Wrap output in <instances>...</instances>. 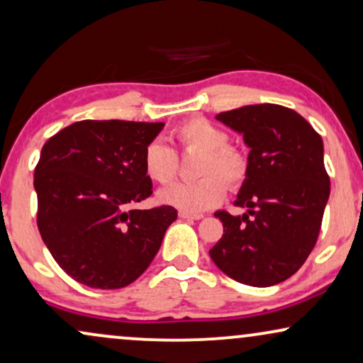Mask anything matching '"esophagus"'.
<instances>
[{
    "instance_id": "1",
    "label": "esophagus",
    "mask_w": 363,
    "mask_h": 363,
    "mask_svg": "<svg viewBox=\"0 0 363 363\" xmlns=\"http://www.w3.org/2000/svg\"><path fill=\"white\" fill-rule=\"evenodd\" d=\"M179 218L194 219V221H197V219H203L204 216L199 214V213H187V211H179Z\"/></svg>"
}]
</instances>
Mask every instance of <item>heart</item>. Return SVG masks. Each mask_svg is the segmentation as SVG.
<instances>
[{"mask_svg":"<svg viewBox=\"0 0 363 363\" xmlns=\"http://www.w3.org/2000/svg\"><path fill=\"white\" fill-rule=\"evenodd\" d=\"M182 150L201 152L197 162L199 177L192 182H177L159 191V201L187 213H201L218 206L228 186H240L247 172V157L236 145L228 144V134L206 118H191L174 130ZM145 176L157 184H169L177 176L179 160L174 149L162 140H152L142 154Z\"/></svg>","mask_w":363,"mask_h":363,"instance_id":"b5f03b06","label":"heart"}]
</instances>
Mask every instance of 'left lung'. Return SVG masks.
Segmentation results:
<instances>
[{"mask_svg": "<svg viewBox=\"0 0 363 363\" xmlns=\"http://www.w3.org/2000/svg\"><path fill=\"white\" fill-rule=\"evenodd\" d=\"M216 118L250 147L246 179L235 201L247 213H214L224 235L209 256L236 281L273 286L301 268L318 240L330 196L323 140L283 105H245Z\"/></svg>", "mask_w": 363, "mask_h": 363, "instance_id": "obj_1", "label": "left lung"}]
</instances>
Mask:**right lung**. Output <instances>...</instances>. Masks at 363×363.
Returning a JSON list of instances; mask_svg holds the SVG:
<instances>
[{"label": "right lung", "instance_id": "add662e5", "mask_svg": "<svg viewBox=\"0 0 363 363\" xmlns=\"http://www.w3.org/2000/svg\"><path fill=\"white\" fill-rule=\"evenodd\" d=\"M164 122L82 121L45 142L35 167L36 224L48 251L82 284L116 290L157 255L172 206L130 209L152 194L142 167Z\"/></svg>", "mask_w": 363, "mask_h": 363}]
</instances>
